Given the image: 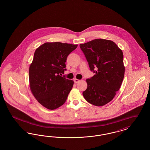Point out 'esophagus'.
<instances>
[{"label":"esophagus","instance_id":"1","mask_svg":"<svg viewBox=\"0 0 150 150\" xmlns=\"http://www.w3.org/2000/svg\"><path fill=\"white\" fill-rule=\"evenodd\" d=\"M74 83H78L79 81H80V80L77 79H75L74 80Z\"/></svg>","mask_w":150,"mask_h":150}]
</instances>
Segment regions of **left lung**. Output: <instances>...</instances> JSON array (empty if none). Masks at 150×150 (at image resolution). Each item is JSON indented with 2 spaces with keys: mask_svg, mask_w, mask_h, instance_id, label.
Instances as JSON below:
<instances>
[{
  "mask_svg": "<svg viewBox=\"0 0 150 150\" xmlns=\"http://www.w3.org/2000/svg\"><path fill=\"white\" fill-rule=\"evenodd\" d=\"M80 48L95 73L86 80L88 86L83 95L89 103L102 106L114 98L120 88L125 72L122 52L114 42L102 39L81 44Z\"/></svg>",
  "mask_w": 150,
  "mask_h": 150,
  "instance_id": "8db88e82",
  "label": "left lung"
}]
</instances>
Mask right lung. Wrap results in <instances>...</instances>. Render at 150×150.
Listing matches in <instances>:
<instances>
[{"label":"right lung","instance_id":"add662e5","mask_svg":"<svg viewBox=\"0 0 150 150\" xmlns=\"http://www.w3.org/2000/svg\"><path fill=\"white\" fill-rule=\"evenodd\" d=\"M78 45L45 43L36 50L29 68L30 87L44 107L54 110L62 106L72 89L74 81L61 76L66 70V61Z\"/></svg>","mask_w":150,"mask_h":150}]
</instances>
